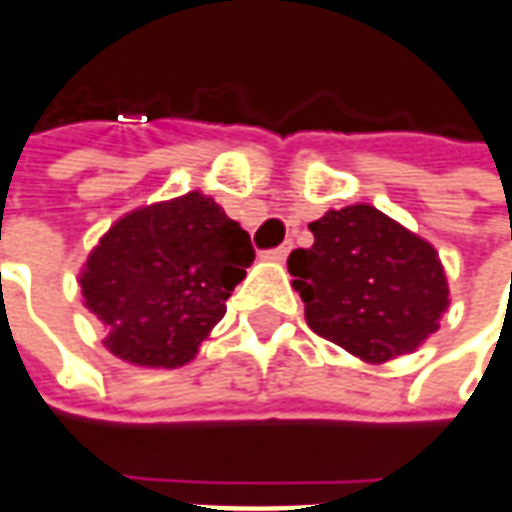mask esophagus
Returning <instances> with one entry per match:
<instances>
[{
	"label": "esophagus",
	"instance_id": "obj_1",
	"mask_svg": "<svg viewBox=\"0 0 512 512\" xmlns=\"http://www.w3.org/2000/svg\"><path fill=\"white\" fill-rule=\"evenodd\" d=\"M292 250V242H284V245H278L276 250H267L264 253V259H270V262H284L287 256H290Z\"/></svg>",
	"mask_w": 512,
	"mask_h": 512
}]
</instances>
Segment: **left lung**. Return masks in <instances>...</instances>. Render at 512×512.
Returning <instances> with one entry per match:
<instances>
[{"label":"left lung","instance_id":"obj_1","mask_svg":"<svg viewBox=\"0 0 512 512\" xmlns=\"http://www.w3.org/2000/svg\"><path fill=\"white\" fill-rule=\"evenodd\" d=\"M312 248L290 253L306 323L362 362L412 354L440 329L449 281L424 236L368 203L309 222Z\"/></svg>","mask_w":512,"mask_h":512}]
</instances>
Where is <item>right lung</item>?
Here are the masks:
<instances>
[{"label":"right lung","instance_id":"obj_1","mask_svg":"<svg viewBox=\"0 0 512 512\" xmlns=\"http://www.w3.org/2000/svg\"><path fill=\"white\" fill-rule=\"evenodd\" d=\"M253 262L248 231L203 192L128 211L80 267V292L108 337L139 368L192 362Z\"/></svg>","mask_w":512,"mask_h":512}]
</instances>
